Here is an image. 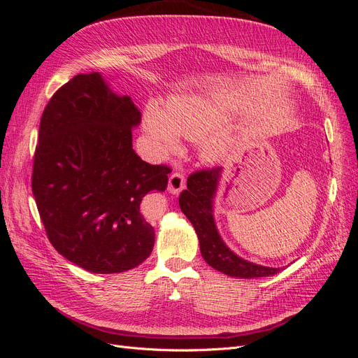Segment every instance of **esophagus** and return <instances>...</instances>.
Here are the masks:
<instances>
[{
	"label": "esophagus",
	"mask_w": 358,
	"mask_h": 358,
	"mask_svg": "<svg viewBox=\"0 0 358 358\" xmlns=\"http://www.w3.org/2000/svg\"><path fill=\"white\" fill-rule=\"evenodd\" d=\"M183 188H185V176L180 171L171 173L169 178V191L171 194H179Z\"/></svg>",
	"instance_id": "34e87169"
}]
</instances>
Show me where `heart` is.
Returning <instances> with one entry per match:
<instances>
[{
  "label": "heart",
  "instance_id": "b5f03b06",
  "mask_svg": "<svg viewBox=\"0 0 358 358\" xmlns=\"http://www.w3.org/2000/svg\"><path fill=\"white\" fill-rule=\"evenodd\" d=\"M229 124L227 107L203 96L173 100L167 110L157 101H149L143 115V128L159 154H167L179 146V134L200 140L220 131ZM229 152V146L218 136H212L203 148V157L216 161Z\"/></svg>",
  "mask_w": 358,
  "mask_h": 358
}]
</instances>
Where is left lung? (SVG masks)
I'll return each instance as SVG.
<instances>
[{"instance_id": "1", "label": "left lung", "mask_w": 358, "mask_h": 358, "mask_svg": "<svg viewBox=\"0 0 358 358\" xmlns=\"http://www.w3.org/2000/svg\"><path fill=\"white\" fill-rule=\"evenodd\" d=\"M221 173V167L192 173L187 180L188 188L179 196L180 210L191 221L199 236L204 262L218 272L234 278L251 279L279 273L282 270L280 267H266L246 262L222 242L213 220V199L218 191Z\"/></svg>"}]
</instances>
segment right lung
I'll return each mask as SVG.
<instances>
[{
    "mask_svg": "<svg viewBox=\"0 0 358 358\" xmlns=\"http://www.w3.org/2000/svg\"><path fill=\"white\" fill-rule=\"evenodd\" d=\"M140 119L99 73L74 76L41 115L32 194L52 246L88 272L121 273L152 252L155 231L140 203L166 191L170 169L134 152Z\"/></svg>",
    "mask_w": 358,
    "mask_h": 358,
    "instance_id": "1",
    "label": "right lung"
}]
</instances>
